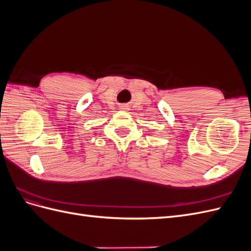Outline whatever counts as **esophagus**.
<instances>
[{
    "mask_svg": "<svg viewBox=\"0 0 251 251\" xmlns=\"http://www.w3.org/2000/svg\"><path fill=\"white\" fill-rule=\"evenodd\" d=\"M121 110H125V111H127L128 109H127L126 107H123V108H121Z\"/></svg>",
    "mask_w": 251,
    "mask_h": 251,
    "instance_id": "1",
    "label": "esophagus"
}]
</instances>
